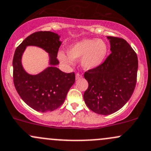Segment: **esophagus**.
Here are the masks:
<instances>
[{
    "label": "esophagus",
    "instance_id": "obj_1",
    "mask_svg": "<svg viewBox=\"0 0 151 151\" xmlns=\"http://www.w3.org/2000/svg\"><path fill=\"white\" fill-rule=\"evenodd\" d=\"M82 77H83V76H82L81 74H80V73H76V80H79V79L81 78Z\"/></svg>",
    "mask_w": 151,
    "mask_h": 151
}]
</instances>
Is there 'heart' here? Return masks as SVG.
Instances as JSON below:
<instances>
[{
	"mask_svg": "<svg viewBox=\"0 0 151 151\" xmlns=\"http://www.w3.org/2000/svg\"><path fill=\"white\" fill-rule=\"evenodd\" d=\"M108 54V46L101 39H83L74 43L68 49V54L58 53L59 60L65 65L73 64V60H81L85 70L98 68L105 61Z\"/></svg>",
	"mask_w": 151,
	"mask_h": 151,
	"instance_id": "obj_1",
	"label": "heart"
}]
</instances>
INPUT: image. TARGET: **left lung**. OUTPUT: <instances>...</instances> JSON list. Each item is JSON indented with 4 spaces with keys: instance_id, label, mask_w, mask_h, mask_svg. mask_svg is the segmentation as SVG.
Segmentation results:
<instances>
[{
    "instance_id": "8db88e82",
    "label": "left lung",
    "mask_w": 151,
    "mask_h": 151,
    "mask_svg": "<svg viewBox=\"0 0 151 151\" xmlns=\"http://www.w3.org/2000/svg\"><path fill=\"white\" fill-rule=\"evenodd\" d=\"M111 54L98 68L85 72L88 86L83 99L88 108L100 115L118 111L128 102L137 82L138 60L127 41L107 36Z\"/></svg>"
}]
</instances>
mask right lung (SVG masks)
<instances>
[{"mask_svg": "<svg viewBox=\"0 0 151 151\" xmlns=\"http://www.w3.org/2000/svg\"><path fill=\"white\" fill-rule=\"evenodd\" d=\"M60 36L50 31L31 34L17 48L13 58L14 83L22 100L36 111L46 113L61 106L70 87L75 83L74 73H66L56 65L59 64L57 52L61 45ZM33 45L49 54L50 67L40 74L31 75L21 64V57L27 46Z\"/></svg>", "mask_w": 151, "mask_h": 151, "instance_id": "1", "label": "right lung"}]
</instances>
